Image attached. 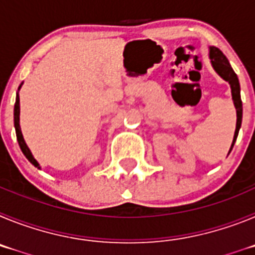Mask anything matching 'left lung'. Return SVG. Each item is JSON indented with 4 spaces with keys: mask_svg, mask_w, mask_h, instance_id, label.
<instances>
[{
    "mask_svg": "<svg viewBox=\"0 0 255 255\" xmlns=\"http://www.w3.org/2000/svg\"><path fill=\"white\" fill-rule=\"evenodd\" d=\"M209 58H211L212 67L215 69L216 73L224 79L225 82H227L231 88V96H233L234 106L236 108V129L235 134H234L233 144L230 148L229 153L233 150L234 144H235L236 138H238L239 130L242 128V120H243V103H242V97H240V84H239L238 75L233 70L231 65H230L229 60L226 56L217 48V47L211 46L209 47Z\"/></svg>",
    "mask_w": 255,
    "mask_h": 255,
    "instance_id": "left-lung-1",
    "label": "left lung"
}]
</instances>
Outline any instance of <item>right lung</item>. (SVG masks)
<instances>
[{
	"label": "right lung",
	"instance_id": "1",
	"mask_svg": "<svg viewBox=\"0 0 255 255\" xmlns=\"http://www.w3.org/2000/svg\"><path fill=\"white\" fill-rule=\"evenodd\" d=\"M22 83L20 84L19 89H17V93H16V101H15V107H13V125H15V131H16V138H17V141H19V145H20V149H21V152L24 153V155H25L26 158H28V161L30 162L31 164H34L35 167L39 168L40 170V166L39 163L37 162V159L33 157V154H31L30 149H29V147L26 145L25 140H24V136H22V132H21V128H20V98H19V91L20 88H21Z\"/></svg>",
	"mask_w": 255,
	"mask_h": 255
}]
</instances>
